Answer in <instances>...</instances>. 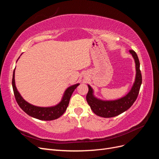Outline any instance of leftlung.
Returning a JSON list of instances; mask_svg holds the SVG:
<instances>
[{"mask_svg": "<svg viewBox=\"0 0 159 159\" xmlns=\"http://www.w3.org/2000/svg\"><path fill=\"white\" fill-rule=\"evenodd\" d=\"M135 61L136 77L135 81L131 91L123 98L113 101H103L94 97L93 89L88 85L89 91L86 95V100L93 112L98 116L109 118L117 116L132 106L135 102L142 84V75L140 70V63L136 52L129 50Z\"/></svg>", "mask_w": 159, "mask_h": 159, "instance_id": "left-lung-1", "label": "left lung"}]
</instances>
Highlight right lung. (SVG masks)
Masks as SVG:
<instances>
[{"label": "right lung", "instance_id": "right-lung-1", "mask_svg": "<svg viewBox=\"0 0 159 159\" xmlns=\"http://www.w3.org/2000/svg\"><path fill=\"white\" fill-rule=\"evenodd\" d=\"M14 71H15V69H14L13 71L12 84L14 97H15L17 103L24 111L28 115L38 119L44 120V121H52V120L56 119L64 114L68 106L70 99L72 93H73L75 89L80 85V84H77L70 86V87L67 89L60 103L56 105V106L50 107H37L26 102L22 98L20 94L19 93L15 85Z\"/></svg>", "mask_w": 159, "mask_h": 159}]
</instances>
